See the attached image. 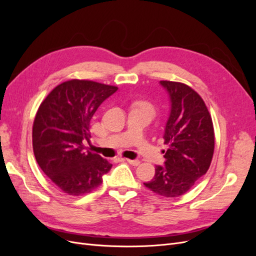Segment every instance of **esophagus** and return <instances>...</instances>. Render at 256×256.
Wrapping results in <instances>:
<instances>
[{
    "mask_svg": "<svg viewBox=\"0 0 256 256\" xmlns=\"http://www.w3.org/2000/svg\"><path fill=\"white\" fill-rule=\"evenodd\" d=\"M124 160L127 161L129 164H131V166H136L140 164V161H138V160H131V159H124Z\"/></svg>",
    "mask_w": 256,
    "mask_h": 256,
    "instance_id": "obj_1",
    "label": "esophagus"
}]
</instances>
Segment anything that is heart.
Wrapping results in <instances>:
<instances>
[{"label":"heart","instance_id":"obj_1","mask_svg":"<svg viewBox=\"0 0 256 256\" xmlns=\"http://www.w3.org/2000/svg\"><path fill=\"white\" fill-rule=\"evenodd\" d=\"M140 104H142L143 106H145L147 110L150 111V113L152 114V115H154V106L150 104V102H141Z\"/></svg>","mask_w":256,"mask_h":256}]
</instances>
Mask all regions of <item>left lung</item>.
Segmentation results:
<instances>
[{
	"label": "left lung",
	"instance_id": "1",
	"mask_svg": "<svg viewBox=\"0 0 256 256\" xmlns=\"http://www.w3.org/2000/svg\"><path fill=\"white\" fill-rule=\"evenodd\" d=\"M172 102L164 140L168 146L164 166H157L146 188L166 198L189 191L210 166L214 130L207 106L198 92L182 82L160 81Z\"/></svg>",
	"mask_w": 256,
	"mask_h": 256
}]
</instances>
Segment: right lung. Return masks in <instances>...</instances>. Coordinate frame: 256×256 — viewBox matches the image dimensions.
<instances>
[{
    "instance_id": "1",
    "label": "right lung",
    "mask_w": 256,
    "mask_h": 256,
    "mask_svg": "<svg viewBox=\"0 0 256 256\" xmlns=\"http://www.w3.org/2000/svg\"><path fill=\"white\" fill-rule=\"evenodd\" d=\"M118 90L113 85L72 79L54 88L38 108L33 122V150L38 166L66 194L79 196L102 184L112 164L85 150L90 122L98 106Z\"/></svg>"
}]
</instances>
